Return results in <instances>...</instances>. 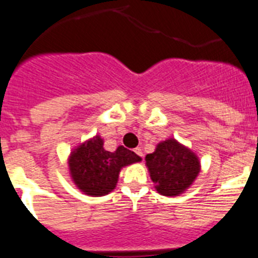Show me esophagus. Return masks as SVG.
Segmentation results:
<instances>
[{
  "mask_svg": "<svg viewBox=\"0 0 258 258\" xmlns=\"http://www.w3.org/2000/svg\"><path fill=\"white\" fill-rule=\"evenodd\" d=\"M134 151H136V154L138 155V156L142 157V159H143V152H142V149H141V147H137V149L134 150Z\"/></svg>",
  "mask_w": 258,
  "mask_h": 258,
  "instance_id": "34e87169",
  "label": "esophagus"
}]
</instances>
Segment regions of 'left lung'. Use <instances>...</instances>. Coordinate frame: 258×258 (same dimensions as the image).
<instances>
[{
  "mask_svg": "<svg viewBox=\"0 0 258 258\" xmlns=\"http://www.w3.org/2000/svg\"><path fill=\"white\" fill-rule=\"evenodd\" d=\"M145 160L155 188L164 197H178L184 192L200 172L197 155L173 138L159 143Z\"/></svg>",
  "mask_w": 258,
  "mask_h": 258,
  "instance_id": "left-lung-1",
  "label": "left lung"
}]
</instances>
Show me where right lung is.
<instances>
[{"label": "right lung", "mask_w": 258, "mask_h": 258, "mask_svg": "<svg viewBox=\"0 0 258 258\" xmlns=\"http://www.w3.org/2000/svg\"><path fill=\"white\" fill-rule=\"evenodd\" d=\"M141 161L136 152L118 146L116 151L103 149V140L95 136L71 152L70 174L79 190L90 197H103L116 187L121 168Z\"/></svg>", "instance_id": "obj_1"}]
</instances>
